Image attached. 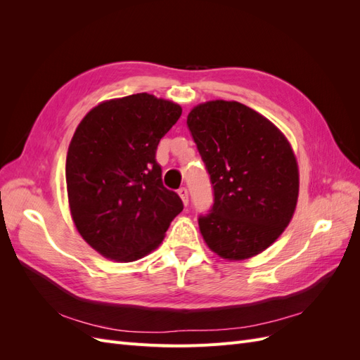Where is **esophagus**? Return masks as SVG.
Returning <instances> with one entry per match:
<instances>
[{"label": "esophagus", "mask_w": 360, "mask_h": 360, "mask_svg": "<svg viewBox=\"0 0 360 360\" xmlns=\"http://www.w3.org/2000/svg\"><path fill=\"white\" fill-rule=\"evenodd\" d=\"M179 195H180L183 204L188 205L189 204V192H188V189L186 188H180L179 189Z\"/></svg>", "instance_id": "esophagus-1"}]
</instances>
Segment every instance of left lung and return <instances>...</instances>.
I'll list each match as a JSON object with an SVG mask.
<instances>
[{"label": "left lung", "mask_w": 360, "mask_h": 360, "mask_svg": "<svg viewBox=\"0 0 360 360\" xmlns=\"http://www.w3.org/2000/svg\"><path fill=\"white\" fill-rule=\"evenodd\" d=\"M188 127L213 186V205L200 214L204 240L226 259L263 252L290 224L299 169L284 134L238 102L195 106Z\"/></svg>", "instance_id": "left-lung-1"}]
</instances>
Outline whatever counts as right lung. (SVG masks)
Listing matches in <instances>:
<instances>
[{"instance_id":"obj_1","label":"right lung","mask_w":360,"mask_h":360,"mask_svg":"<svg viewBox=\"0 0 360 360\" xmlns=\"http://www.w3.org/2000/svg\"><path fill=\"white\" fill-rule=\"evenodd\" d=\"M180 115V105L138 93L102 102L76 127L66 159L70 213L101 255L143 258L183 210L156 162L159 141Z\"/></svg>"}]
</instances>
